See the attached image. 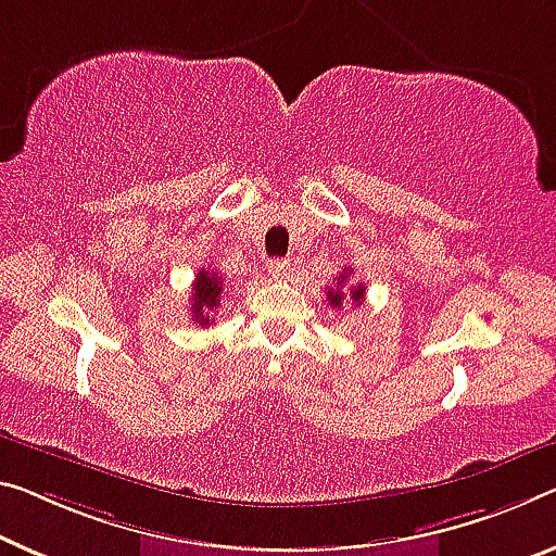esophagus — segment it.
Masks as SVG:
<instances>
[{"mask_svg":"<svg viewBox=\"0 0 556 556\" xmlns=\"http://www.w3.org/2000/svg\"><path fill=\"white\" fill-rule=\"evenodd\" d=\"M266 270H268V276H273V278H286L288 273H290V266H288V261H283V258H270L268 263H266Z\"/></svg>","mask_w":556,"mask_h":556,"instance_id":"esophagus-1","label":"esophagus"}]
</instances>
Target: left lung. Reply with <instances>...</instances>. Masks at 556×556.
<instances>
[{
  "instance_id": "left-lung-1",
  "label": "left lung",
  "mask_w": 556,
  "mask_h": 556,
  "mask_svg": "<svg viewBox=\"0 0 556 556\" xmlns=\"http://www.w3.org/2000/svg\"><path fill=\"white\" fill-rule=\"evenodd\" d=\"M350 273H353V268H343V276H338V288H328L330 307H340V305H343V301L355 303V305L363 303V298H365V286L363 283L350 286L348 293H345L343 286L350 280Z\"/></svg>"
}]
</instances>
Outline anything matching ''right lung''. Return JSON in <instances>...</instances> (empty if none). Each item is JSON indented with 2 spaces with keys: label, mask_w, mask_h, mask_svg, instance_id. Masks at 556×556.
Segmentation results:
<instances>
[{
  "label": "right lung",
  "mask_w": 556,
  "mask_h": 556,
  "mask_svg": "<svg viewBox=\"0 0 556 556\" xmlns=\"http://www.w3.org/2000/svg\"><path fill=\"white\" fill-rule=\"evenodd\" d=\"M220 293H224V278L216 270L203 268L195 273L191 295V315L195 326H213V313L220 305Z\"/></svg>",
  "instance_id": "1"
}]
</instances>
